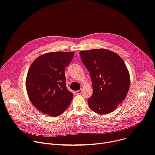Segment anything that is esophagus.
Returning a JSON list of instances; mask_svg holds the SVG:
<instances>
[{
	"label": "esophagus",
	"mask_w": 155,
	"mask_h": 155,
	"mask_svg": "<svg viewBox=\"0 0 155 155\" xmlns=\"http://www.w3.org/2000/svg\"><path fill=\"white\" fill-rule=\"evenodd\" d=\"M81 93H82V90H78V91H76V93L77 94H80Z\"/></svg>",
	"instance_id": "esophagus-1"
}]
</instances>
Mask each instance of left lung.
Returning <instances> with one entry per match:
<instances>
[{"instance_id": "1", "label": "left lung", "mask_w": 155, "mask_h": 155, "mask_svg": "<svg viewBox=\"0 0 155 155\" xmlns=\"http://www.w3.org/2000/svg\"><path fill=\"white\" fill-rule=\"evenodd\" d=\"M82 62L90 72L93 92L88 100L90 109L106 114L116 109L127 94L130 75L124 61L105 49L80 52Z\"/></svg>"}]
</instances>
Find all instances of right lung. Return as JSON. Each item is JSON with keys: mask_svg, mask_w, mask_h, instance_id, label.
I'll use <instances>...</instances> for the list:
<instances>
[{"mask_svg": "<svg viewBox=\"0 0 155 155\" xmlns=\"http://www.w3.org/2000/svg\"><path fill=\"white\" fill-rule=\"evenodd\" d=\"M74 52H54L38 57L31 65L26 79L28 95L43 113L52 117L62 114L74 94L66 87L65 68Z\"/></svg>", "mask_w": 155, "mask_h": 155, "instance_id": "1", "label": "right lung"}]
</instances>
